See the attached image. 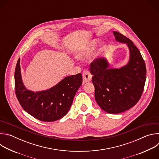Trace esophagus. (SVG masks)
<instances>
[{"mask_svg": "<svg viewBox=\"0 0 159 159\" xmlns=\"http://www.w3.org/2000/svg\"><path fill=\"white\" fill-rule=\"evenodd\" d=\"M92 77H93L92 75L90 74V73L88 70H85L83 72V74H82L83 84H85L86 82H90L92 79Z\"/></svg>", "mask_w": 159, "mask_h": 159, "instance_id": "esophagus-1", "label": "esophagus"}]
</instances>
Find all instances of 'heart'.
<instances>
[{
  "label": "heart",
  "mask_w": 159,
  "mask_h": 159,
  "mask_svg": "<svg viewBox=\"0 0 159 159\" xmlns=\"http://www.w3.org/2000/svg\"><path fill=\"white\" fill-rule=\"evenodd\" d=\"M96 44L97 41L95 40L89 43L77 53L76 57L80 60H85L89 58L93 54Z\"/></svg>",
  "instance_id": "obj_1"
}]
</instances>
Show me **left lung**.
Segmentation results:
<instances>
[{"label": "left lung", "mask_w": 159, "mask_h": 159, "mask_svg": "<svg viewBox=\"0 0 159 159\" xmlns=\"http://www.w3.org/2000/svg\"><path fill=\"white\" fill-rule=\"evenodd\" d=\"M113 34L117 41L128 47V63L120 69H111L105 58H96L90 64V72L93 75L92 81L98 104L110 114H118L131 108L140 100L147 70L142 55L134 43L117 31Z\"/></svg>", "instance_id": "8db88e82"}]
</instances>
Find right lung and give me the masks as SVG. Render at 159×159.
<instances>
[{"label":"right lung","mask_w":159,"mask_h":159,"mask_svg":"<svg viewBox=\"0 0 159 159\" xmlns=\"http://www.w3.org/2000/svg\"><path fill=\"white\" fill-rule=\"evenodd\" d=\"M14 81L16 95L23 109L40 121L51 122L63 118L69 111L82 84V75L78 74L68 76L48 90L33 92L28 90L22 82L19 58Z\"/></svg>","instance_id":"right-lung-1"}]
</instances>
